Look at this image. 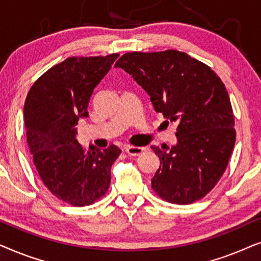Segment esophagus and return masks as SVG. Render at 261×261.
<instances>
[{"instance_id":"1","label":"esophagus","mask_w":261,"mask_h":261,"mask_svg":"<svg viewBox=\"0 0 261 261\" xmlns=\"http://www.w3.org/2000/svg\"><path fill=\"white\" fill-rule=\"evenodd\" d=\"M145 147H137V146H126L124 147V151H126L127 154L129 155H140L145 152Z\"/></svg>"}]
</instances>
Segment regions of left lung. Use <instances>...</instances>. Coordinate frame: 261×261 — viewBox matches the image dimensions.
I'll return each instance as SVG.
<instances>
[{"label":"left lung","instance_id":"8db88e82","mask_svg":"<svg viewBox=\"0 0 261 261\" xmlns=\"http://www.w3.org/2000/svg\"><path fill=\"white\" fill-rule=\"evenodd\" d=\"M115 66L147 91L156 113L177 122L176 146H152L160 159L153 191L180 205L205 197L226 171L237 138L223 82L206 64L176 49L129 52Z\"/></svg>","mask_w":261,"mask_h":261}]
</instances>
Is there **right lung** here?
Segmentation results:
<instances>
[{"label": "right lung", "mask_w": 261, "mask_h": 261, "mask_svg": "<svg viewBox=\"0 0 261 261\" xmlns=\"http://www.w3.org/2000/svg\"><path fill=\"white\" fill-rule=\"evenodd\" d=\"M117 57H70L41 74L27 94L24 128L34 166L46 189L70 205L101 199L121 154L115 145L87 151L74 139L78 120L88 116L92 91Z\"/></svg>", "instance_id": "right-lung-1"}]
</instances>
